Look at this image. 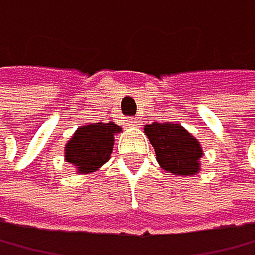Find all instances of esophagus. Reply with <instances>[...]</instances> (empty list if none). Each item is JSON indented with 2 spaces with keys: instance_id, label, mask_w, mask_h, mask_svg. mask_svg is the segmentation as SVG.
Returning <instances> with one entry per match:
<instances>
[{
  "instance_id": "34e87169",
  "label": "esophagus",
  "mask_w": 255,
  "mask_h": 255,
  "mask_svg": "<svg viewBox=\"0 0 255 255\" xmlns=\"http://www.w3.org/2000/svg\"><path fill=\"white\" fill-rule=\"evenodd\" d=\"M127 124H128L130 127H136L140 124V120L136 119V117H135V119H133V117H130V119H127Z\"/></svg>"
}]
</instances>
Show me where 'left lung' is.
<instances>
[{
	"label": "left lung",
	"mask_w": 255,
	"mask_h": 255,
	"mask_svg": "<svg viewBox=\"0 0 255 255\" xmlns=\"http://www.w3.org/2000/svg\"><path fill=\"white\" fill-rule=\"evenodd\" d=\"M155 157L163 170L172 175L189 177L200 172V158L204 157L202 145L180 124L153 122L143 127Z\"/></svg>",
	"instance_id": "8db88e82"
}]
</instances>
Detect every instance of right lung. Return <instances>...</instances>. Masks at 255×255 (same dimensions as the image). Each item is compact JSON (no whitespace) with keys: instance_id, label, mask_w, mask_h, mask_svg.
Wrapping results in <instances>:
<instances>
[{"instance_id":"add662e5","label":"right lung","mask_w":255,"mask_h":255,"mask_svg":"<svg viewBox=\"0 0 255 255\" xmlns=\"http://www.w3.org/2000/svg\"><path fill=\"white\" fill-rule=\"evenodd\" d=\"M117 133H122V127L113 122L82 125L65 145V162L82 175L100 170L110 160Z\"/></svg>"}]
</instances>
